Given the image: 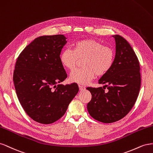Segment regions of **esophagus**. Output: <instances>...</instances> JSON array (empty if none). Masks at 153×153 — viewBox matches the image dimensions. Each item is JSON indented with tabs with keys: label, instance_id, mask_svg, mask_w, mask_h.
I'll list each match as a JSON object with an SVG mask.
<instances>
[{
	"label": "esophagus",
	"instance_id": "esophagus-1",
	"mask_svg": "<svg viewBox=\"0 0 153 153\" xmlns=\"http://www.w3.org/2000/svg\"><path fill=\"white\" fill-rule=\"evenodd\" d=\"M79 90L82 91V90H84L85 89V87L83 86H81V85H79Z\"/></svg>",
	"mask_w": 153,
	"mask_h": 153
}]
</instances>
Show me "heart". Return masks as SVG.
<instances>
[{"instance_id": "b5f03b06", "label": "heart", "mask_w": 153, "mask_h": 153, "mask_svg": "<svg viewBox=\"0 0 153 153\" xmlns=\"http://www.w3.org/2000/svg\"><path fill=\"white\" fill-rule=\"evenodd\" d=\"M115 52L111 47L103 45L101 42L92 38H86L76 42L73 50L66 49L60 54L59 59L63 66L69 71L75 68L79 60H82V68L70 74L72 82L85 85L95 76L106 74L114 64Z\"/></svg>"}]
</instances>
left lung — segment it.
<instances>
[{
	"label": "left lung",
	"instance_id": "left-lung-1",
	"mask_svg": "<svg viewBox=\"0 0 153 153\" xmlns=\"http://www.w3.org/2000/svg\"><path fill=\"white\" fill-rule=\"evenodd\" d=\"M116 43L114 64L99 80V88H86L91 94L87 109L91 117L103 123L124 118L136 102L140 88V63L129 43L120 35H113ZM108 90H105V87Z\"/></svg>",
	"mask_w": 153,
	"mask_h": 153
}]
</instances>
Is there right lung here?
<instances>
[{"label": "right lung", "mask_w": 153, "mask_h": 153, "mask_svg": "<svg viewBox=\"0 0 153 153\" xmlns=\"http://www.w3.org/2000/svg\"><path fill=\"white\" fill-rule=\"evenodd\" d=\"M66 39L63 34L36 38L17 58L13 73L17 97L37 123L49 124L59 120L79 91L76 83L58 84L67 77L59 59Z\"/></svg>", "instance_id": "right-lung-1"}]
</instances>
